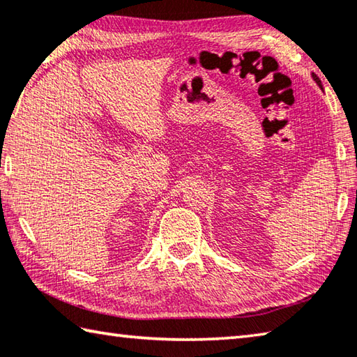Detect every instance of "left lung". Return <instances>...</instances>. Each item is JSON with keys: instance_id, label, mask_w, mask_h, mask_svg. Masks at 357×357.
I'll return each instance as SVG.
<instances>
[{"instance_id": "8db88e82", "label": "left lung", "mask_w": 357, "mask_h": 357, "mask_svg": "<svg viewBox=\"0 0 357 357\" xmlns=\"http://www.w3.org/2000/svg\"><path fill=\"white\" fill-rule=\"evenodd\" d=\"M312 77H314V81L317 82V86H319L320 89H323V87H321V81L319 79V76H317V75H312Z\"/></svg>"}]
</instances>
